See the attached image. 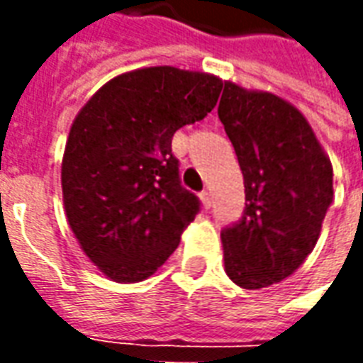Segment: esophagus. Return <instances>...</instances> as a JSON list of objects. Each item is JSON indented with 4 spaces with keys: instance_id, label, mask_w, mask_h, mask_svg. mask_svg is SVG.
<instances>
[{
    "instance_id": "esophagus-1",
    "label": "esophagus",
    "mask_w": 363,
    "mask_h": 363,
    "mask_svg": "<svg viewBox=\"0 0 363 363\" xmlns=\"http://www.w3.org/2000/svg\"><path fill=\"white\" fill-rule=\"evenodd\" d=\"M200 200H202V206H204L206 210H210L213 204V198H212V192H208V190H204L202 194H200Z\"/></svg>"
}]
</instances>
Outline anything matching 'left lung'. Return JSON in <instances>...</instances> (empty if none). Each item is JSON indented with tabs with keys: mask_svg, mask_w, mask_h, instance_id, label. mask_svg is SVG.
<instances>
[{
	"mask_svg": "<svg viewBox=\"0 0 363 363\" xmlns=\"http://www.w3.org/2000/svg\"><path fill=\"white\" fill-rule=\"evenodd\" d=\"M218 116L247 200L243 220L221 231L223 267L241 288H268L315 249L333 202V165L299 108L270 91L225 82Z\"/></svg>",
	"mask_w": 363,
	"mask_h": 363,
	"instance_id": "8db88e82",
	"label": "left lung"
}]
</instances>
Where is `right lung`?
<instances>
[{
  "mask_svg": "<svg viewBox=\"0 0 363 363\" xmlns=\"http://www.w3.org/2000/svg\"><path fill=\"white\" fill-rule=\"evenodd\" d=\"M223 82L173 66L132 69L83 104L62 157V196L85 257L108 280L155 274L194 221L171 140L212 111Z\"/></svg>",
  "mask_w": 363,
  "mask_h": 363,
  "instance_id": "1",
  "label": "right lung"
}]
</instances>
